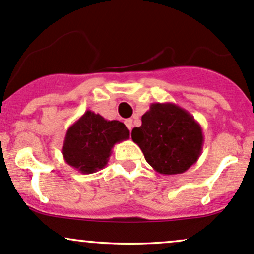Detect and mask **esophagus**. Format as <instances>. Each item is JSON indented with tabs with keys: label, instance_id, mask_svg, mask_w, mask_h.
Segmentation results:
<instances>
[{
	"label": "esophagus",
	"instance_id": "1",
	"mask_svg": "<svg viewBox=\"0 0 254 254\" xmlns=\"http://www.w3.org/2000/svg\"><path fill=\"white\" fill-rule=\"evenodd\" d=\"M124 123H125V125L127 127V129L129 130L132 129V119H127Z\"/></svg>",
	"mask_w": 254,
	"mask_h": 254
}]
</instances>
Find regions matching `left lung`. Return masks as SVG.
I'll list each match as a JSON object with an SVG mask.
<instances>
[{
	"label": "left lung",
	"mask_w": 254,
	"mask_h": 254,
	"mask_svg": "<svg viewBox=\"0 0 254 254\" xmlns=\"http://www.w3.org/2000/svg\"><path fill=\"white\" fill-rule=\"evenodd\" d=\"M133 127L132 141L147 163L163 175L183 174L199 159L204 144L200 124L188 111L171 102H154Z\"/></svg>",
	"instance_id": "obj_1"
}]
</instances>
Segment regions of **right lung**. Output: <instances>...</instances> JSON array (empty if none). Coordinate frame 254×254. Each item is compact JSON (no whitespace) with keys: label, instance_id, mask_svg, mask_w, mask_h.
Segmentation results:
<instances>
[{"label":"right lung","instance_id":"obj_1","mask_svg":"<svg viewBox=\"0 0 254 254\" xmlns=\"http://www.w3.org/2000/svg\"><path fill=\"white\" fill-rule=\"evenodd\" d=\"M129 137V129L123 123L86 111L67 129L61 153L80 174H94L107 165L114 144Z\"/></svg>","mask_w":254,"mask_h":254}]
</instances>
